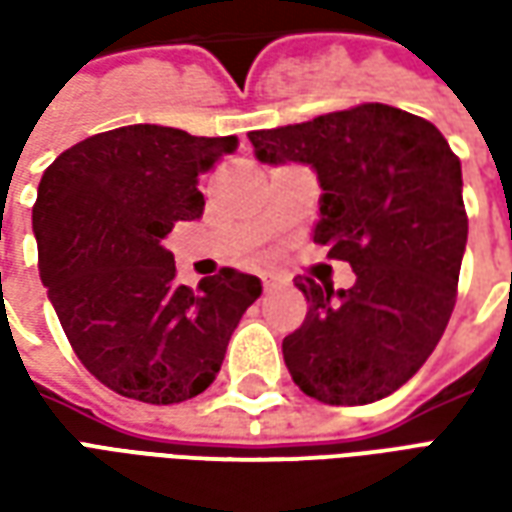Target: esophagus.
Wrapping results in <instances>:
<instances>
[{
  "label": "esophagus",
  "mask_w": 512,
  "mask_h": 512,
  "mask_svg": "<svg viewBox=\"0 0 512 512\" xmlns=\"http://www.w3.org/2000/svg\"><path fill=\"white\" fill-rule=\"evenodd\" d=\"M274 288H279V279L277 277H271V274H266V277H263V290H274Z\"/></svg>",
  "instance_id": "esophagus-1"
}]
</instances>
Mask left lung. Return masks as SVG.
Returning a JSON list of instances; mask_svg holds the SVG:
<instances>
[{
    "mask_svg": "<svg viewBox=\"0 0 512 512\" xmlns=\"http://www.w3.org/2000/svg\"><path fill=\"white\" fill-rule=\"evenodd\" d=\"M266 164L301 161L321 180L312 241L356 271L354 288L299 282L310 304L282 340L290 376L329 406L392 395L450 323L469 219L461 158L425 117L359 104L296 126L249 131Z\"/></svg>",
    "mask_w": 512,
    "mask_h": 512,
    "instance_id": "obj_1",
    "label": "left lung"
}]
</instances>
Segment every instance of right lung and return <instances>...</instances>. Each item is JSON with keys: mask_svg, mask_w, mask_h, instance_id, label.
<instances>
[{"mask_svg": "<svg viewBox=\"0 0 512 512\" xmlns=\"http://www.w3.org/2000/svg\"><path fill=\"white\" fill-rule=\"evenodd\" d=\"M235 147V136L126 126L68 147L40 178V279L73 354L117 395L172 406L205 392L263 290L233 268L178 285L164 246L175 222L200 219V175Z\"/></svg>", "mask_w": 512, "mask_h": 512, "instance_id": "obj_1", "label": "right lung"}]
</instances>
